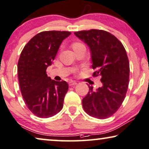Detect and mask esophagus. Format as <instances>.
<instances>
[{
  "label": "esophagus",
  "instance_id": "1",
  "mask_svg": "<svg viewBox=\"0 0 149 149\" xmlns=\"http://www.w3.org/2000/svg\"><path fill=\"white\" fill-rule=\"evenodd\" d=\"M77 84V82L76 81H73V80H71L70 82H69V86H74V85H76Z\"/></svg>",
  "mask_w": 149,
  "mask_h": 149
}]
</instances>
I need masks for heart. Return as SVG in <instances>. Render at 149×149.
Listing matches in <instances>:
<instances>
[{
  "mask_svg": "<svg viewBox=\"0 0 149 149\" xmlns=\"http://www.w3.org/2000/svg\"><path fill=\"white\" fill-rule=\"evenodd\" d=\"M82 45V44H81V43H74L73 44V47L78 46V45Z\"/></svg>",
  "mask_w": 149,
  "mask_h": 149,
  "instance_id": "heart-1",
  "label": "heart"
}]
</instances>
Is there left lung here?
I'll use <instances>...</instances> for the list:
<instances>
[{
    "label": "left lung",
    "instance_id": "8db88e82",
    "mask_svg": "<svg viewBox=\"0 0 149 149\" xmlns=\"http://www.w3.org/2000/svg\"><path fill=\"white\" fill-rule=\"evenodd\" d=\"M89 47L93 76H101L102 86L89 92L82 100L85 112L104 119L114 114L125 97L130 78V63L123 45L108 32L92 29L74 33Z\"/></svg>",
    "mask_w": 149,
    "mask_h": 149
}]
</instances>
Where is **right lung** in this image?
Wrapping results in <instances>:
<instances>
[{
    "label": "right lung",
    "mask_w": 149,
    "mask_h": 149,
    "mask_svg": "<svg viewBox=\"0 0 149 149\" xmlns=\"http://www.w3.org/2000/svg\"><path fill=\"white\" fill-rule=\"evenodd\" d=\"M71 35L67 31H43L30 40L22 51L17 63L21 93L30 110L39 118H49L62 110L68 84L47 76L63 41Z\"/></svg>",
    "instance_id": "add662e5"
}]
</instances>
